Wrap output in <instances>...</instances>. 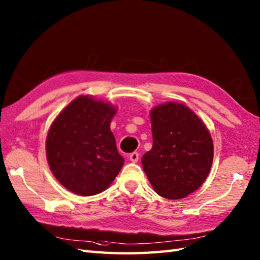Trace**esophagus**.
<instances>
[{
	"instance_id": "esophagus-1",
	"label": "esophagus",
	"mask_w": 260,
	"mask_h": 260,
	"mask_svg": "<svg viewBox=\"0 0 260 260\" xmlns=\"http://www.w3.org/2000/svg\"><path fill=\"white\" fill-rule=\"evenodd\" d=\"M139 158H140V154L137 153V152H133V153L129 154V159H131L132 162L136 163L137 161H139Z\"/></svg>"
}]
</instances>
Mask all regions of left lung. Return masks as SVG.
Masks as SVG:
<instances>
[{
  "mask_svg": "<svg viewBox=\"0 0 260 260\" xmlns=\"http://www.w3.org/2000/svg\"><path fill=\"white\" fill-rule=\"evenodd\" d=\"M153 146L142 157L143 170L163 198L182 199L206 181L213 158L207 126L183 104L167 103L151 110Z\"/></svg>",
  "mask_w": 260,
  "mask_h": 260,
  "instance_id": "8db88e82",
  "label": "left lung"
}]
</instances>
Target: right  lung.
<instances>
[{"instance_id": "1", "label": "right lung", "mask_w": 260, "mask_h": 260, "mask_svg": "<svg viewBox=\"0 0 260 260\" xmlns=\"http://www.w3.org/2000/svg\"><path fill=\"white\" fill-rule=\"evenodd\" d=\"M116 109L79 96L54 119L47 136V158L53 175L79 196L106 190L124 164L110 132Z\"/></svg>"}]
</instances>
